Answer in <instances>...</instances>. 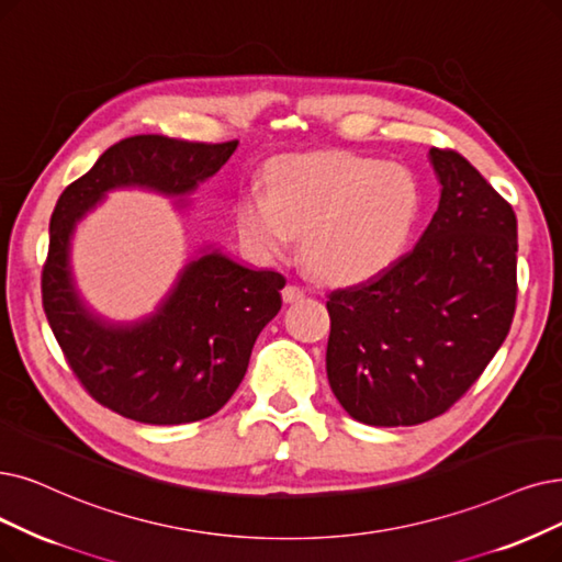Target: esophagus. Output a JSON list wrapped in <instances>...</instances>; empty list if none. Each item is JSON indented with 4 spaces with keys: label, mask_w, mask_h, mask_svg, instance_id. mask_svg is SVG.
<instances>
[{
    "label": "esophagus",
    "mask_w": 562,
    "mask_h": 562,
    "mask_svg": "<svg viewBox=\"0 0 562 562\" xmlns=\"http://www.w3.org/2000/svg\"><path fill=\"white\" fill-rule=\"evenodd\" d=\"M281 297H283L285 304H293V302H297V300L304 297V290H302L300 285H285V288L281 290Z\"/></svg>",
    "instance_id": "obj_1"
}]
</instances>
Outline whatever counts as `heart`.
<instances>
[{
    "label": "heart",
    "instance_id": "heart-1",
    "mask_svg": "<svg viewBox=\"0 0 562 562\" xmlns=\"http://www.w3.org/2000/svg\"><path fill=\"white\" fill-rule=\"evenodd\" d=\"M422 212L415 175L350 151L290 154L269 172V191L246 189L237 226L256 251L283 256L304 235L313 274L359 283L406 254Z\"/></svg>",
    "mask_w": 562,
    "mask_h": 562
}]
</instances>
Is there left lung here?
I'll return each mask as SVG.
<instances>
[{
	"label": "left lung",
	"instance_id": "8db88e82",
	"mask_svg": "<svg viewBox=\"0 0 562 562\" xmlns=\"http://www.w3.org/2000/svg\"><path fill=\"white\" fill-rule=\"evenodd\" d=\"M438 210L383 274L329 293L327 378L371 426L442 415L503 346L516 306V216L461 154L429 149Z\"/></svg>",
	"mask_w": 562,
	"mask_h": 562
}]
</instances>
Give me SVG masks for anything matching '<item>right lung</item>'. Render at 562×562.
Returning a JSON list of instances; mask_svg holds the SVG:
<instances>
[{"label":"right lung","instance_id":"right-lung-1","mask_svg":"<svg viewBox=\"0 0 562 562\" xmlns=\"http://www.w3.org/2000/svg\"><path fill=\"white\" fill-rule=\"evenodd\" d=\"M237 140L207 145L133 136L105 149L59 195L43 267V311L89 396L143 424H187L226 406L249 367L262 327L281 308L285 279L203 246L179 269L156 308L138 321H110L80 295L71 241L78 223L115 189L187 198L216 175ZM175 207L179 200H175Z\"/></svg>","mask_w":562,"mask_h":562}]
</instances>
